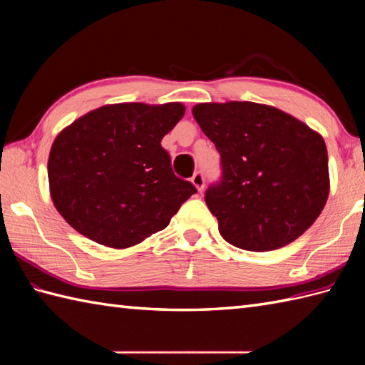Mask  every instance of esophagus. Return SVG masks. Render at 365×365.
<instances>
[{
  "label": "esophagus",
  "instance_id": "esophagus-1",
  "mask_svg": "<svg viewBox=\"0 0 365 365\" xmlns=\"http://www.w3.org/2000/svg\"><path fill=\"white\" fill-rule=\"evenodd\" d=\"M191 183L195 185V187L197 188V191H202L204 187H205V177H204V174L200 173V170H197V173H195V175L191 177Z\"/></svg>",
  "mask_w": 365,
  "mask_h": 365
}]
</instances>
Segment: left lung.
I'll return each instance as SVG.
<instances>
[{
    "label": "left lung",
    "instance_id": "8db88e82",
    "mask_svg": "<svg viewBox=\"0 0 365 365\" xmlns=\"http://www.w3.org/2000/svg\"><path fill=\"white\" fill-rule=\"evenodd\" d=\"M192 115L221 155V180L208 187L205 202L226 242L271 251L312 226L329 195L322 135L252 102L199 103Z\"/></svg>",
    "mask_w": 365,
    "mask_h": 365
}]
</instances>
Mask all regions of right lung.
<instances>
[{
	"instance_id": "obj_1",
	"label": "right lung",
	"mask_w": 365,
	"mask_h": 365,
	"mask_svg": "<svg viewBox=\"0 0 365 365\" xmlns=\"http://www.w3.org/2000/svg\"><path fill=\"white\" fill-rule=\"evenodd\" d=\"M182 103H118L84 114L54 139L53 204L81 235L130 247L165 229L197 191L170 168L161 139L183 118Z\"/></svg>"
}]
</instances>
